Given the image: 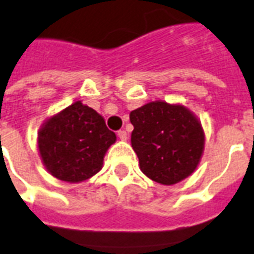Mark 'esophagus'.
I'll return each mask as SVG.
<instances>
[{
  "instance_id": "34e87169",
  "label": "esophagus",
  "mask_w": 254,
  "mask_h": 254,
  "mask_svg": "<svg viewBox=\"0 0 254 254\" xmlns=\"http://www.w3.org/2000/svg\"><path fill=\"white\" fill-rule=\"evenodd\" d=\"M118 137H119L122 141H126V140H127V132H126V131H118Z\"/></svg>"
}]
</instances>
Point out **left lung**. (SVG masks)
<instances>
[{"label": "left lung", "mask_w": 254, "mask_h": 254, "mask_svg": "<svg viewBox=\"0 0 254 254\" xmlns=\"http://www.w3.org/2000/svg\"><path fill=\"white\" fill-rule=\"evenodd\" d=\"M131 145L140 170L157 184H178L191 176L204 151V129L182 103L153 101L129 113Z\"/></svg>", "instance_id": "left-lung-1"}]
</instances>
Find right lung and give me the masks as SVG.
<instances>
[{"label": "right lung", "mask_w": 254, "mask_h": 254, "mask_svg": "<svg viewBox=\"0 0 254 254\" xmlns=\"http://www.w3.org/2000/svg\"><path fill=\"white\" fill-rule=\"evenodd\" d=\"M117 135L94 109L76 101L47 118L38 131V151L47 172L60 181L84 182L102 169Z\"/></svg>", "instance_id": "obj_1"}]
</instances>
